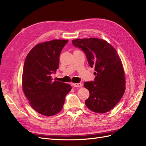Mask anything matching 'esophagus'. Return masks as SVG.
<instances>
[{
	"label": "esophagus",
	"instance_id": "34e87169",
	"mask_svg": "<svg viewBox=\"0 0 146 146\" xmlns=\"http://www.w3.org/2000/svg\"><path fill=\"white\" fill-rule=\"evenodd\" d=\"M72 85L74 87H78V88H80L82 87V85L80 83H72Z\"/></svg>",
	"mask_w": 146,
	"mask_h": 146
}]
</instances>
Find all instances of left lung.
Instances as JSON below:
<instances>
[{
    "instance_id": "8db88e82",
    "label": "left lung",
    "mask_w": 146,
    "mask_h": 146,
    "mask_svg": "<svg viewBox=\"0 0 146 146\" xmlns=\"http://www.w3.org/2000/svg\"><path fill=\"white\" fill-rule=\"evenodd\" d=\"M72 42L84 52L88 64L96 71L94 81L84 83L90 91L89 98L85 100L86 107L98 113L110 111L120 101L125 90L124 71L116 50L102 39H77Z\"/></svg>"
}]
</instances>
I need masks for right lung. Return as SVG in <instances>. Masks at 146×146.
Segmentation results:
<instances>
[{"instance_id": "1", "label": "right lung", "mask_w": 146, "mask_h": 146, "mask_svg": "<svg viewBox=\"0 0 146 146\" xmlns=\"http://www.w3.org/2000/svg\"><path fill=\"white\" fill-rule=\"evenodd\" d=\"M68 40L54 39L39 43L26 57L22 85L26 98L35 111L54 116L63 107L65 97L71 90L69 84L52 81L51 74L59 66V56Z\"/></svg>"}]
</instances>
